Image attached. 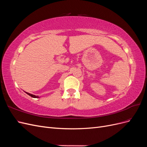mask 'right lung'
Instances as JSON below:
<instances>
[{"instance_id": "right-lung-1", "label": "right lung", "mask_w": 147, "mask_h": 147, "mask_svg": "<svg viewBox=\"0 0 147 147\" xmlns=\"http://www.w3.org/2000/svg\"><path fill=\"white\" fill-rule=\"evenodd\" d=\"M26 94H28V95H29L30 96H31L32 97H34V98H37V97H38V96H35V95H33V94H30V93H28V92H26Z\"/></svg>"}]
</instances>
